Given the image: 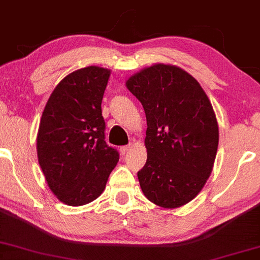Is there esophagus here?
<instances>
[{
  "label": "esophagus",
  "mask_w": 260,
  "mask_h": 260,
  "mask_svg": "<svg viewBox=\"0 0 260 260\" xmlns=\"http://www.w3.org/2000/svg\"><path fill=\"white\" fill-rule=\"evenodd\" d=\"M129 149H130V146H123V147H120V153L126 154L127 152H129Z\"/></svg>",
  "instance_id": "esophagus-1"
}]
</instances>
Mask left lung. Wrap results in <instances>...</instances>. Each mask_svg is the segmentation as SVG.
I'll list each match as a JSON object with an SVG mask.
<instances>
[{
  "label": "left lung",
  "instance_id": "obj_1",
  "mask_svg": "<svg viewBox=\"0 0 260 260\" xmlns=\"http://www.w3.org/2000/svg\"><path fill=\"white\" fill-rule=\"evenodd\" d=\"M125 85L147 119V161L137 173L143 194L161 208L185 206L214 167L219 126L212 103L200 82L173 64L143 68Z\"/></svg>",
  "mask_w": 260,
  "mask_h": 260
}]
</instances>
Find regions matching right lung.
Masks as SVG:
<instances>
[{"mask_svg":"<svg viewBox=\"0 0 260 260\" xmlns=\"http://www.w3.org/2000/svg\"><path fill=\"white\" fill-rule=\"evenodd\" d=\"M111 70L90 66L59 81L42 112L38 159L48 187L60 202L79 207L101 196L119 160L105 141L103 93Z\"/></svg>","mask_w":260,"mask_h":260,"instance_id":"right-lung-1","label":"right lung"}]
</instances>
